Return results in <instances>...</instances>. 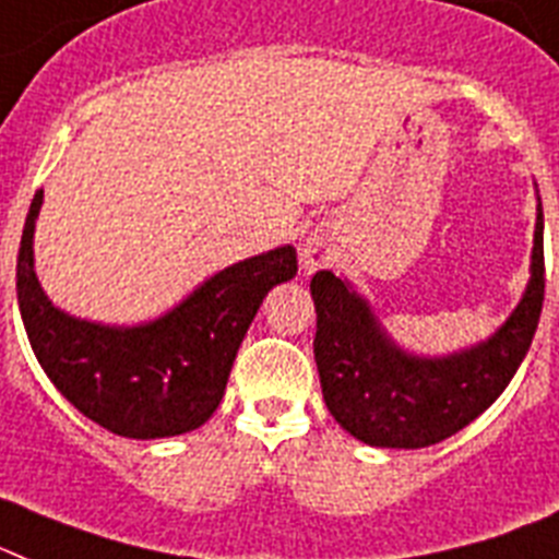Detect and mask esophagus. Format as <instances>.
Segmentation results:
<instances>
[{
	"label": "esophagus",
	"instance_id": "34e87169",
	"mask_svg": "<svg viewBox=\"0 0 559 559\" xmlns=\"http://www.w3.org/2000/svg\"><path fill=\"white\" fill-rule=\"evenodd\" d=\"M301 255H304V264H307L309 270H316V266H321L330 261V241L316 233V236H309L307 241H304Z\"/></svg>",
	"mask_w": 559,
	"mask_h": 559
}]
</instances>
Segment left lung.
Wrapping results in <instances>:
<instances>
[{
	"instance_id": "8db88e82",
	"label": "left lung",
	"mask_w": 559,
	"mask_h": 559,
	"mask_svg": "<svg viewBox=\"0 0 559 559\" xmlns=\"http://www.w3.org/2000/svg\"><path fill=\"white\" fill-rule=\"evenodd\" d=\"M316 364L326 409L352 438L381 449H424L452 438L500 397L526 358L546 295L543 204L537 199L532 278L506 323L468 349L426 358L392 341L364 295L335 272L309 281Z\"/></svg>"
}]
</instances>
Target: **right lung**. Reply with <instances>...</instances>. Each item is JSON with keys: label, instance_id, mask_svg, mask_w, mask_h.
Returning <instances> with one entry per match:
<instances>
[{"label": "right lung", "instance_id": "right-lung-1", "mask_svg": "<svg viewBox=\"0 0 559 559\" xmlns=\"http://www.w3.org/2000/svg\"><path fill=\"white\" fill-rule=\"evenodd\" d=\"M41 190L22 229L16 298L33 355L53 386L84 417L121 438H173L207 424L258 307L275 284L298 272L293 247L215 272L156 321L105 326L68 316L41 289L33 270Z\"/></svg>", "mask_w": 559, "mask_h": 559}]
</instances>
